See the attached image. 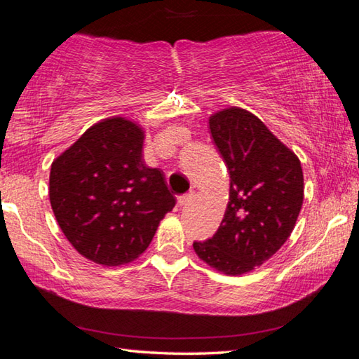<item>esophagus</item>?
Masks as SVG:
<instances>
[{
  "label": "esophagus",
  "mask_w": 359,
  "mask_h": 359,
  "mask_svg": "<svg viewBox=\"0 0 359 359\" xmlns=\"http://www.w3.org/2000/svg\"><path fill=\"white\" fill-rule=\"evenodd\" d=\"M193 198H194L193 193H188V194H185V196H180V198L177 199L179 208H185V205H188V204H190V203L193 201Z\"/></svg>",
  "instance_id": "obj_1"
}]
</instances>
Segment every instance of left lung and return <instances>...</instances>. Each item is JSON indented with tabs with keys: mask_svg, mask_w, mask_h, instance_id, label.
<instances>
[{
	"mask_svg": "<svg viewBox=\"0 0 359 359\" xmlns=\"http://www.w3.org/2000/svg\"><path fill=\"white\" fill-rule=\"evenodd\" d=\"M209 128L229 172V203L217 233L193 248L209 266L238 276L263 264L290 238L304 198L302 168L244 109L212 115Z\"/></svg>",
	"mask_w": 359,
	"mask_h": 359,
	"instance_id": "1",
	"label": "left lung"
}]
</instances>
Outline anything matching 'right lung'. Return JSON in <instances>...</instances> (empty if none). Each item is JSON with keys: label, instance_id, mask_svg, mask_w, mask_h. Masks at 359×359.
Listing matches in <instances>:
<instances>
[{"label": "right lung", "instance_id": "obj_1", "mask_svg": "<svg viewBox=\"0 0 359 359\" xmlns=\"http://www.w3.org/2000/svg\"><path fill=\"white\" fill-rule=\"evenodd\" d=\"M144 133L107 118L52 163L48 196L72 247L98 264L137 258L175 205L160 169L142 163Z\"/></svg>", "mask_w": 359, "mask_h": 359}]
</instances>
